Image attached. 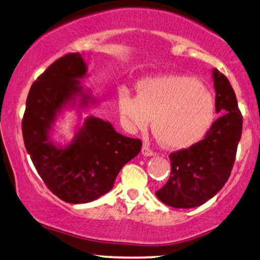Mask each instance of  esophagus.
<instances>
[{
    "mask_svg": "<svg viewBox=\"0 0 260 260\" xmlns=\"http://www.w3.org/2000/svg\"><path fill=\"white\" fill-rule=\"evenodd\" d=\"M141 153H142V155H145V156H153V155H155V153L153 152L151 148H149V146L147 144L142 145Z\"/></svg>",
    "mask_w": 260,
    "mask_h": 260,
    "instance_id": "esophagus-1",
    "label": "esophagus"
}]
</instances>
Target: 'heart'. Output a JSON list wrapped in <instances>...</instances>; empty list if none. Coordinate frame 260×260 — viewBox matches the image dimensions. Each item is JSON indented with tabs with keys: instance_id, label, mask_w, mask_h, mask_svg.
Returning <instances> with one entry per match:
<instances>
[{
	"instance_id": "1",
	"label": "heart",
	"mask_w": 260,
	"mask_h": 260,
	"mask_svg": "<svg viewBox=\"0 0 260 260\" xmlns=\"http://www.w3.org/2000/svg\"><path fill=\"white\" fill-rule=\"evenodd\" d=\"M138 95L121 89L118 95L120 114L131 128L152 129L162 146L185 149L206 135L215 115L214 96L196 78L167 74L142 79Z\"/></svg>"
}]
</instances>
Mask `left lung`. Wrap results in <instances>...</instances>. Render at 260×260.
I'll return each mask as SVG.
<instances>
[{"label": "left lung", "mask_w": 260, "mask_h": 260, "mask_svg": "<svg viewBox=\"0 0 260 260\" xmlns=\"http://www.w3.org/2000/svg\"><path fill=\"white\" fill-rule=\"evenodd\" d=\"M212 76L215 112L221 116L212 123L204 140L170 155V179L155 192L158 199L168 206H200L220 191L231 174L243 131V116L228 78L218 69H213Z\"/></svg>", "instance_id": "obj_1"}]
</instances>
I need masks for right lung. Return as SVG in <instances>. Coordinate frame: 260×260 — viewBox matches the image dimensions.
<instances>
[{"instance_id": "obj_1", "label": "right lung", "mask_w": 260, "mask_h": 260, "mask_svg": "<svg viewBox=\"0 0 260 260\" xmlns=\"http://www.w3.org/2000/svg\"><path fill=\"white\" fill-rule=\"evenodd\" d=\"M86 75L81 54L58 58L31 85L22 120L24 146L36 171L69 204L93 202L111 191L120 170L141 149L139 139L118 133L111 122L93 115L76 126L68 144L54 140V126L66 109H75L81 119L82 112L98 104L82 86Z\"/></svg>"}]
</instances>
